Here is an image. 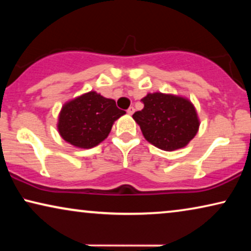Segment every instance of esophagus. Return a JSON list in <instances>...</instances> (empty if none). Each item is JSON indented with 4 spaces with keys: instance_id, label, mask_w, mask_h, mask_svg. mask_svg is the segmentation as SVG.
I'll use <instances>...</instances> for the list:
<instances>
[{
    "instance_id": "1",
    "label": "esophagus",
    "mask_w": 251,
    "mask_h": 251,
    "mask_svg": "<svg viewBox=\"0 0 251 251\" xmlns=\"http://www.w3.org/2000/svg\"><path fill=\"white\" fill-rule=\"evenodd\" d=\"M133 112H135V108H133L132 106H131V107H129L128 109H126V113H128V114H130V115H132Z\"/></svg>"
}]
</instances>
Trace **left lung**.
Wrapping results in <instances>:
<instances>
[{
	"label": "left lung",
	"mask_w": 251,
	"mask_h": 251,
	"mask_svg": "<svg viewBox=\"0 0 251 251\" xmlns=\"http://www.w3.org/2000/svg\"><path fill=\"white\" fill-rule=\"evenodd\" d=\"M144 108L132 115L144 137L163 151H175L186 146L199 129L197 111L183 97L149 94L142 99Z\"/></svg>",
	"instance_id": "8db88e82"
}]
</instances>
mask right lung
Instances as JSON below:
<instances>
[{"mask_svg":"<svg viewBox=\"0 0 251 251\" xmlns=\"http://www.w3.org/2000/svg\"><path fill=\"white\" fill-rule=\"evenodd\" d=\"M123 114L115 100L90 91L63 106L58 130L67 143L91 149L107 138L113 123Z\"/></svg>","mask_w":251,"mask_h":251,"instance_id":"right-lung-1","label":"right lung"}]
</instances>
